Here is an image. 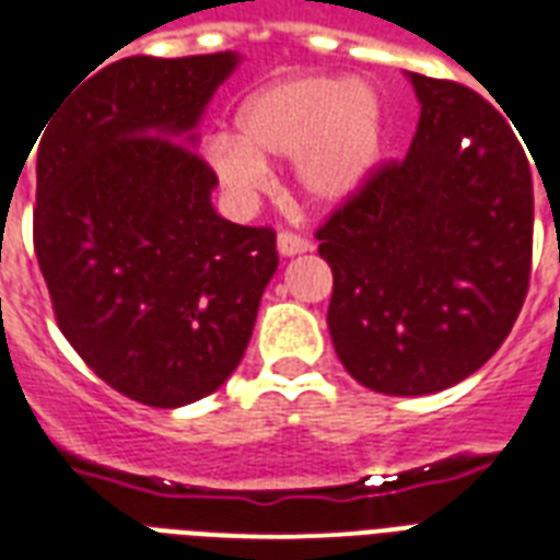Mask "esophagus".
I'll return each mask as SVG.
<instances>
[{
  "instance_id": "1",
  "label": "esophagus",
  "mask_w": 560,
  "mask_h": 560,
  "mask_svg": "<svg viewBox=\"0 0 560 560\" xmlns=\"http://www.w3.org/2000/svg\"><path fill=\"white\" fill-rule=\"evenodd\" d=\"M312 245L310 240H303L301 233H292V231H280L277 233V250L283 254V257H294V254H306Z\"/></svg>"
}]
</instances>
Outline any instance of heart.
I'll use <instances>...</instances> for the list:
<instances>
[{
	"mask_svg": "<svg viewBox=\"0 0 560 560\" xmlns=\"http://www.w3.org/2000/svg\"><path fill=\"white\" fill-rule=\"evenodd\" d=\"M240 137L215 133L207 163L236 201L271 184L266 160H294L292 180L312 207H339L365 186L383 149V104L368 84L301 75L242 104Z\"/></svg>",
	"mask_w": 560,
	"mask_h": 560,
	"instance_id": "obj_1",
	"label": "heart"
}]
</instances>
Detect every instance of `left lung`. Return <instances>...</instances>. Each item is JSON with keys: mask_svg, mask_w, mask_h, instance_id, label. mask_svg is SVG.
<instances>
[{"mask_svg": "<svg viewBox=\"0 0 560 560\" xmlns=\"http://www.w3.org/2000/svg\"><path fill=\"white\" fill-rule=\"evenodd\" d=\"M409 81V154L315 231L341 365L394 397L444 392L500 350L526 301L535 228L528 160L500 110L456 81Z\"/></svg>", "mask_w": 560, "mask_h": 560, "instance_id": "1", "label": "left lung"}]
</instances>
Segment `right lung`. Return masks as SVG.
<instances>
[{"instance_id": "add662e5", "label": "right lung", "mask_w": 560, "mask_h": 560, "mask_svg": "<svg viewBox=\"0 0 560 560\" xmlns=\"http://www.w3.org/2000/svg\"><path fill=\"white\" fill-rule=\"evenodd\" d=\"M236 63L116 60L60 95L34 140V254L55 320L95 376L154 409L236 371L277 271V233L221 219L219 177L192 149Z\"/></svg>"}]
</instances>
